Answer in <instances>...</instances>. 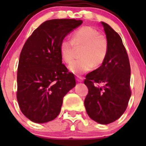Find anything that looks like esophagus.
Instances as JSON below:
<instances>
[{"label": "esophagus", "mask_w": 146, "mask_h": 146, "mask_svg": "<svg viewBox=\"0 0 146 146\" xmlns=\"http://www.w3.org/2000/svg\"><path fill=\"white\" fill-rule=\"evenodd\" d=\"M76 80H77L78 82H82V80H83V77H82V76H76Z\"/></svg>", "instance_id": "34e87169"}]
</instances>
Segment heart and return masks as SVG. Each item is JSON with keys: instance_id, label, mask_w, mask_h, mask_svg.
I'll return each mask as SVG.
<instances>
[{"instance_id": "1", "label": "heart", "mask_w": 146, "mask_h": 146, "mask_svg": "<svg viewBox=\"0 0 146 146\" xmlns=\"http://www.w3.org/2000/svg\"><path fill=\"white\" fill-rule=\"evenodd\" d=\"M80 59L73 61L69 69L74 73H83L95 66L104 63L108 53L107 39L95 28L84 26L79 28L73 35V39H64L60 45L61 58L66 64H70L76 53V47H82Z\"/></svg>"}]
</instances>
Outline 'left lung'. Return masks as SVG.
Segmentation results:
<instances>
[{
    "instance_id": "obj_1",
    "label": "left lung",
    "mask_w": 146,
    "mask_h": 146,
    "mask_svg": "<svg viewBox=\"0 0 146 146\" xmlns=\"http://www.w3.org/2000/svg\"><path fill=\"white\" fill-rule=\"evenodd\" d=\"M102 25L108 42V53L100 67L85 76L84 83L88 93L84 104L92 120L108 124L118 119L127 108L131 95V67L121 36L107 23L102 22Z\"/></svg>"
}]
</instances>
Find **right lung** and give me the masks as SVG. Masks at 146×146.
<instances>
[{
  "label": "right lung",
  "mask_w": 146,
  "mask_h": 146,
  "mask_svg": "<svg viewBox=\"0 0 146 146\" xmlns=\"http://www.w3.org/2000/svg\"><path fill=\"white\" fill-rule=\"evenodd\" d=\"M75 19H54L41 24L23 47L17 67V100L23 114L35 123L59 114L63 98L76 82L62 64L60 45L82 24Z\"/></svg>",
  "instance_id": "right-lung-1"
}]
</instances>
